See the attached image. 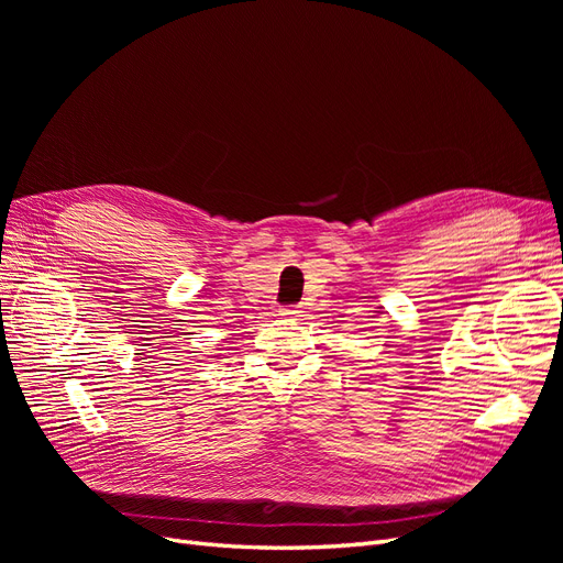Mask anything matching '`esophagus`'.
<instances>
[{
    "label": "esophagus",
    "mask_w": 563,
    "mask_h": 563,
    "mask_svg": "<svg viewBox=\"0 0 563 563\" xmlns=\"http://www.w3.org/2000/svg\"><path fill=\"white\" fill-rule=\"evenodd\" d=\"M279 314L284 317V319H300L302 314H300V310L298 308H294V305H286V308H282L279 310Z\"/></svg>",
    "instance_id": "1"
}]
</instances>
